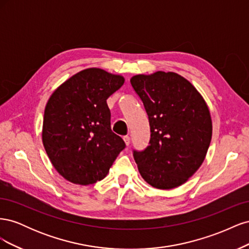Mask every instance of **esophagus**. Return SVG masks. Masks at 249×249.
<instances>
[{
	"label": "esophagus",
	"mask_w": 249,
	"mask_h": 249,
	"mask_svg": "<svg viewBox=\"0 0 249 249\" xmlns=\"http://www.w3.org/2000/svg\"><path fill=\"white\" fill-rule=\"evenodd\" d=\"M124 143H125V145H126V146H129V145H130L131 139H130V137H129V136H124Z\"/></svg>",
	"instance_id": "esophagus-1"
}]
</instances>
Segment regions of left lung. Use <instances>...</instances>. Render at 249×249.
<instances>
[{
  "label": "left lung",
  "instance_id": "8db88e82",
  "mask_svg": "<svg viewBox=\"0 0 249 249\" xmlns=\"http://www.w3.org/2000/svg\"><path fill=\"white\" fill-rule=\"evenodd\" d=\"M130 81L150 126L149 145L133 153L142 178L161 190L183 185L200 167L212 139L206 101L177 72L136 74Z\"/></svg>",
  "mask_w": 249,
  "mask_h": 249
}]
</instances>
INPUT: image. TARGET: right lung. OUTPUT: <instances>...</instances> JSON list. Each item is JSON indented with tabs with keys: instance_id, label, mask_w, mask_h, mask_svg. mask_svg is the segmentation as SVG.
Segmentation results:
<instances>
[{
	"instance_id": "add662e5",
	"label": "right lung",
	"mask_w": 249,
	"mask_h": 249,
	"mask_svg": "<svg viewBox=\"0 0 249 249\" xmlns=\"http://www.w3.org/2000/svg\"><path fill=\"white\" fill-rule=\"evenodd\" d=\"M124 83L120 74L91 67L67 79L50 96L42 143L53 166L69 182L87 186L102 180L124 148L111 130L107 105Z\"/></svg>"
}]
</instances>
